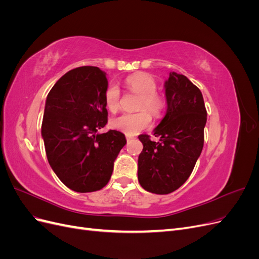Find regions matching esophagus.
Masks as SVG:
<instances>
[{
    "label": "esophagus",
    "instance_id": "esophagus-1",
    "mask_svg": "<svg viewBox=\"0 0 259 259\" xmlns=\"http://www.w3.org/2000/svg\"><path fill=\"white\" fill-rule=\"evenodd\" d=\"M132 139H133V137H131V136H126V140H127V143H130Z\"/></svg>",
    "mask_w": 259,
    "mask_h": 259
}]
</instances>
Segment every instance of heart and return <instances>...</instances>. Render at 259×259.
Segmentation results:
<instances>
[{
	"label": "heart",
	"instance_id": "heart-1",
	"mask_svg": "<svg viewBox=\"0 0 259 259\" xmlns=\"http://www.w3.org/2000/svg\"><path fill=\"white\" fill-rule=\"evenodd\" d=\"M126 90L139 95L135 113H124L114 117L111 126L128 136H134L150 126L151 115L160 116L165 108V100L156 93V82L152 76L138 72L127 76L124 81ZM105 105L110 112H116L121 105V92L115 84H110L105 92Z\"/></svg>",
	"mask_w": 259,
	"mask_h": 259
}]
</instances>
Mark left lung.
I'll list each match as a JSON object with an SVG mask.
<instances>
[{"instance_id": "left-lung-1", "label": "left lung", "mask_w": 259, "mask_h": 259, "mask_svg": "<svg viewBox=\"0 0 259 259\" xmlns=\"http://www.w3.org/2000/svg\"><path fill=\"white\" fill-rule=\"evenodd\" d=\"M166 114L153 131L159 142L139 135L138 182L145 190L167 194L189 178L204 145L207 112L201 91L187 76L170 72L165 82Z\"/></svg>"}]
</instances>
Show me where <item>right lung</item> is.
<instances>
[{"label":"right lung","instance_id":"add662e5","mask_svg":"<svg viewBox=\"0 0 259 259\" xmlns=\"http://www.w3.org/2000/svg\"><path fill=\"white\" fill-rule=\"evenodd\" d=\"M107 88L106 72L84 66L62 75L46 98L42 122L46 156L61 183L76 192L103 189L126 144L121 132L98 133L108 123Z\"/></svg>","mask_w":259,"mask_h":259}]
</instances>
